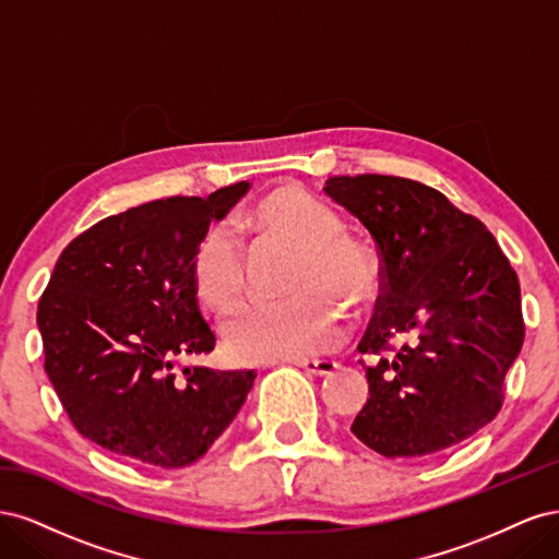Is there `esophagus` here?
Wrapping results in <instances>:
<instances>
[{
  "mask_svg": "<svg viewBox=\"0 0 559 559\" xmlns=\"http://www.w3.org/2000/svg\"><path fill=\"white\" fill-rule=\"evenodd\" d=\"M296 366H300L302 370H308L312 376H326L331 370L337 368V364L333 359H296Z\"/></svg>",
  "mask_w": 559,
  "mask_h": 559,
  "instance_id": "34e87169",
  "label": "esophagus"
}]
</instances>
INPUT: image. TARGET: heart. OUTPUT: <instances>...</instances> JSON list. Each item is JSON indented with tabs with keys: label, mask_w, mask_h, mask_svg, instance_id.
Returning a JSON list of instances; mask_svg holds the SVG:
<instances>
[{
	"label": "heart",
	"mask_w": 559,
	"mask_h": 559,
	"mask_svg": "<svg viewBox=\"0 0 559 559\" xmlns=\"http://www.w3.org/2000/svg\"><path fill=\"white\" fill-rule=\"evenodd\" d=\"M249 230L292 242L300 259L286 282L294 294L253 300L224 324V345L238 364L308 357L343 341L345 314L337 300L361 308L380 292V261L364 240L343 233V218L300 186H277L242 214ZM191 282L202 306L228 312L245 292V257L235 235L214 224L191 251Z\"/></svg>",
	"instance_id": "obj_1"
}]
</instances>
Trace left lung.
<instances>
[{"label":"left lung","instance_id":"1","mask_svg":"<svg viewBox=\"0 0 559 559\" xmlns=\"http://www.w3.org/2000/svg\"><path fill=\"white\" fill-rule=\"evenodd\" d=\"M373 235L376 314L359 343L370 399L352 433L384 456L466 441L501 411L522 349L520 282L495 235L427 183L386 175L324 186Z\"/></svg>","mask_w":559,"mask_h":559}]
</instances>
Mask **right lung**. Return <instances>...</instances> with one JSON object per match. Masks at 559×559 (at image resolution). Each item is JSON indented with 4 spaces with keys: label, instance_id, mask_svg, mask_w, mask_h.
Masks as SVG:
<instances>
[{
    "label": "right lung",
    "instance_id": "add662e5",
    "mask_svg": "<svg viewBox=\"0 0 559 559\" xmlns=\"http://www.w3.org/2000/svg\"><path fill=\"white\" fill-rule=\"evenodd\" d=\"M249 189L175 195L97 222L64 247L39 298L44 368L76 431L118 456L189 466L240 413L257 370L183 368L216 337L191 251Z\"/></svg>",
    "mask_w": 559,
    "mask_h": 559
}]
</instances>
